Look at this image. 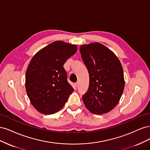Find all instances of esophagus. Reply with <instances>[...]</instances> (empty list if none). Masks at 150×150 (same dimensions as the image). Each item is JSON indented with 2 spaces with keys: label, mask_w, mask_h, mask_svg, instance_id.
<instances>
[{
  "label": "esophagus",
  "mask_w": 150,
  "mask_h": 150,
  "mask_svg": "<svg viewBox=\"0 0 150 150\" xmlns=\"http://www.w3.org/2000/svg\"><path fill=\"white\" fill-rule=\"evenodd\" d=\"M74 86H75V87H78V83H75L74 84Z\"/></svg>",
  "instance_id": "1"
}]
</instances>
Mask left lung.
I'll return each instance as SVG.
<instances>
[{
	"instance_id": "1",
	"label": "left lung",
	"mask_w": 150,
	"mask_h": 150,
	"mask_svg": "<svg viewBox=\"0 0 150 150\" xmlns=\"http://www.w3.org/2000/svg\"><path fill=\"white\" fill-rule=\"evenodd\" d=\"M79 51L89 74L83 103L93 114H105L117 105L123 93L125 83L121 62L114 52L99 42L82 45Z\"/></svg>"
}]
</instances>
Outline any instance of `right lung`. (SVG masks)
Returning a JSON list of instances; mask_svg holds the SVG:
<instances>
[{
    "mask_svg": "<svg viewBox=\"0 0 150 150\" xmlns=\"http://www.w3.org/2000/svg\"><path fill=\"white\" fill-rule=\"evenodd\" d=\"M77 48L75 44L57 40L32 58L25 73V89L38 112L47 115L58 112L73 92L63 65L76 52Z\"/></svg>",
    "mask_w": 150,
    "mask_h": 150,
    "instance_id": "obj_1",
    "label": "right lung"
}]
</instances>
